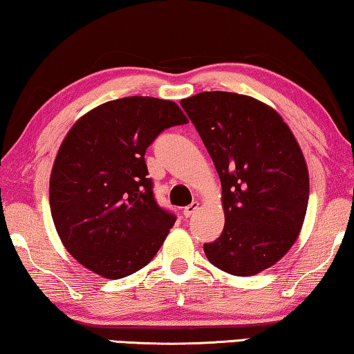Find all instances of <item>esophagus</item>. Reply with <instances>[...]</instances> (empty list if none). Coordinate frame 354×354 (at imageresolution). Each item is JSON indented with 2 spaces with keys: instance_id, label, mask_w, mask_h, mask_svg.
<instances>
[{
  "instance_id": "34e87169",
  "label": "esophagus",
  "mask_w": 354,
  "mask_h": 354,
  "mask_svg": "<svg viewBox=\"0 0 354 354\" xmlns=\"http://www.w3.org/2000/svg\"><path fill=\"white\" fill-rule=\"evenodd\" d=\"M199 209V203H192L189 205H187V207L183 209V215H185V218H189V216H192L196 210Z\"/></svg>"
}]
</instances>
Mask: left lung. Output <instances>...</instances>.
I'll list each match as a JSON object with an SVG mask.
<instances>
[{"label": "left lung", "instance_id": "left-lung-1", "mask_svg": "<svg viewBox=\"0 0 354 354\" xmlns=\"http://www.w3.org/2000/svg\"><path fill=\"white\" fill-rule=\"evenodd\" d=\"M221 180L225 227L205 257L231 275L269 269L292 247L308 204V171L295 134L270 106L230 91L180 101Z\"/></svg>", "mask_w": 354, "mask_h": 354}]
</instances>
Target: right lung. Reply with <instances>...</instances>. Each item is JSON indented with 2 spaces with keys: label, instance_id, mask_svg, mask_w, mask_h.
<instances>
[{
  "label": "right lung",
  "instance_id": "add662e5",
  "mask_svg": "<svg viewBox=\"0 0 354 354\" xmlns=\"http://www.w3.org/2000/svg\"><path fill=\"white\" fill-rule=\"evenodd\" d=\"M188 123L174 101L128 96L91 109L69 129L50 174V212L64 248L84 268L123 279L150 263L176 215L153 198L145 150Z\"/></svg>",
  "mask_w": 354,
  "mask_h": 354
}]
</instances>
